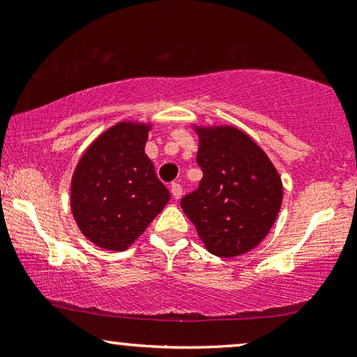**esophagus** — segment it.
<instances>
[{"label":"esophagus","instance_id":"34e87169","mask_svg":"<svg viewBox=\"0 0 357 357\" xmlns=\"http://www.w3.org/2000/svg\"><path fill=\"white\" fill-rule=\"evenodd\" d=\"M171 192H173V198L179 199L183 196V186L179 183L171 184Z\"/></svg>","mask_w":357,"mask_h":357}]
</instances>
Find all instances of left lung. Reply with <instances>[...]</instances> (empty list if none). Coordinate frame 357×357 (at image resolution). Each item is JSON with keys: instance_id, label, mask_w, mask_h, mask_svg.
<instances>
[{"instance_id": "left-lung-1", "label": "left lung", "mask_w": 357, "mask_h": 357, "mask_svg": "<svg viewBox=\"0 0 357 357\" xmlns=\"http://www.w3.org/2000/svg\"><path fill=\"white\" fill-rule=\"evenodd\" d=\"M199 186L181 199L208 252L230 258L267 236L282 204V181L267 154L235 127L196 129Z\"/></svg>"}]
</instances>
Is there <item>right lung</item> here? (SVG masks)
<instances>
[{"mask_svg": "<svg viewBox=\"0 0 357 357\" xmlns=\"http://www.w3.org/2000/svg\"><path fill=\"white\" fill-rule=\"evenodd\" d=\"M147 130V126L132 122L110 127L75 167L73 218L97 247L126 250L169 202V191L144 153Z\"/></svg>", "mask_w": 357, "mask_h": 357, "instance_id": "obj_1", "label": "right lung"}]
</instances>
